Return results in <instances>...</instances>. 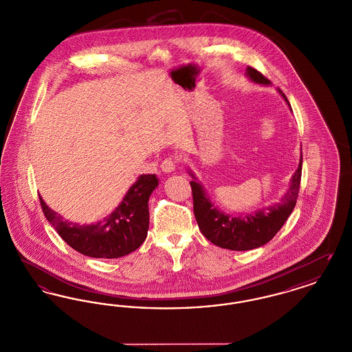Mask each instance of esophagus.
I'll use <instances>...</instances> for the list:
<instances>
[{"mask_svg": "<svg viewBox=\"0 0 352 352\" xmlns=\"http://www.w3.org/2000/svg\"><path fill=\"white\" fill-rule=\"evenodd\" d=\"M175 168H177V160L175 158H166L161 164V168L165 173H171V171L175 170Z\"/></svg>", "mask_w": 352, "mask_h": 352, "instance_id": "34e87169", "label": "esophagus"}]
</instances>
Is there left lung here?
I'll list each match as a JSON object with an SVG mask.
<instances>
[{"label":"left lung","instance_id":"1","mask_svg":"<svg viewBox=\"0 0 352 352\" xmlns=\"http://www.w3.org/2000/svg\"><path fill=\"white\" fill-rule=\"evenodd\" d=\"M245 75L254 83L270 84L268 79L254 68L247 67ZM278 92L289 104L283 91L278 89ZM190 174L194 178V181L190 182L194 199V215L201 234L220 248L231 251H250L270 241L281 230L296 207L301 184L302 151L298 168L293 174L290 186L281 201L267 208L257 210L254 214L232 217L220 211L211 203L210 197L203 186L197 182L194 174L191 171Z\"/></svg>","mask_w":352,"mask_h":352}]
</instances>
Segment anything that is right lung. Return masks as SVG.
Segmentation results:
<instances>
[{"instance_id": "add662e5", "label": "right lung", "mask_w": 352, "mask_h": 352, "mask_svg": "<svg viewBox=\"0 0 352 352\" xmlns=\"http://www.w3.org/2000/svg\"><path fill=\"white\" fill-rule=\"evenodd\" d=\"M158 186L155 174H142L116 210L96 224L79 226L62 218L43 201L46 219L71 248L95 258H118L135 251L149 230V197Z\"/></svg>"}]
</instances>
